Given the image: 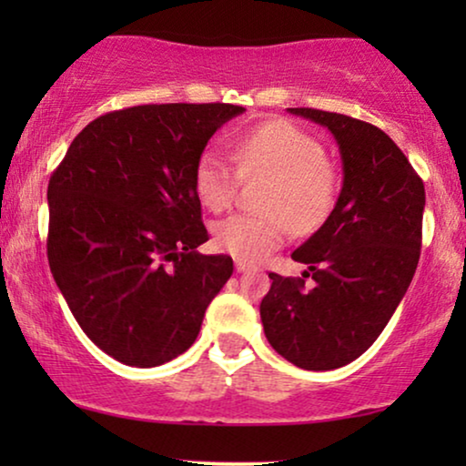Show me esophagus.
Here are the masks:
<instances>
[{
    "label": "esophagus",
    "instance_id": "34e87169",
    "mask_svg": "<svg viewBox=\"0 0 466 466\" xmlns=\"http://www.w3.org/2000/svg\"><path fill=\"white\" fill-rule=\"evenodd\" d=\"M246 269H250V265H248L246 263V260H235V271H238V273H241V271H246Z\"/></svg>",
    "mask_w": 466,
    "mask_h": 466
}]
</instances>
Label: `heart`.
Listing matches in <instances>:
<instances>
[{"instance_id":"1","label":"heart","mask_w":466,"mask_h":466,"mask_svg":"<svg viewBox=\"0 0 466 466\" xmlns=\"http://www.w3.org/2000/svg\"><path fill=\"white\" fill-rule=\"evenodd\" d=\"M238 171L218 150H206L195 165V193L212 212L231 206L239 176L263 177V214H233L214 227L222 252L254 263L278 250L290 228L311 233L333 212L339 177L322 144L286 120H271L235 137Z\"/></svg>"}]
</instances>
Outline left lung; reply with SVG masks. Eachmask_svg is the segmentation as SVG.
<instances>
[{"label": "left lung", "mask_w": 466, "mask_h": 466, "mask_svg": "<svg viewBox=\"0 0 466 466\" xmlns=\"http://www.w3.org/2000/svg\"><path fill=\"white\" fill-rule=\"evenodd\" d=\"M289 112L333 133L343 187L327 222L292 252L308 265L303 278L269 273L260 320L286 360L330 371L373 346L410 289L422 246L424 182L375 125L314 107Z\"/></svg>", "instance_id": "obj_1"}]
</instances>
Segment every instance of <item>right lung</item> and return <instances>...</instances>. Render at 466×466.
Wrapping results in <instances>:
<instances>
[{
    "mask_svg": "<svg viewBox=\"0 0 466 466\" xmlns=\"http://www.w3.org/2000/svg\"><path fill=\"white\" fill-rule=\"evenodd\" d=\"M246 107L148 104L107 112L74 137L48 182V265L95 346L131 367L193 346L233 273L209 239L195 165Z\"/></svg>",
    "mask_w": 466,
    "mask_h": 466,
    "instance_id": "right-lung-1",
    "label": "right lung"
}]
</instances>
